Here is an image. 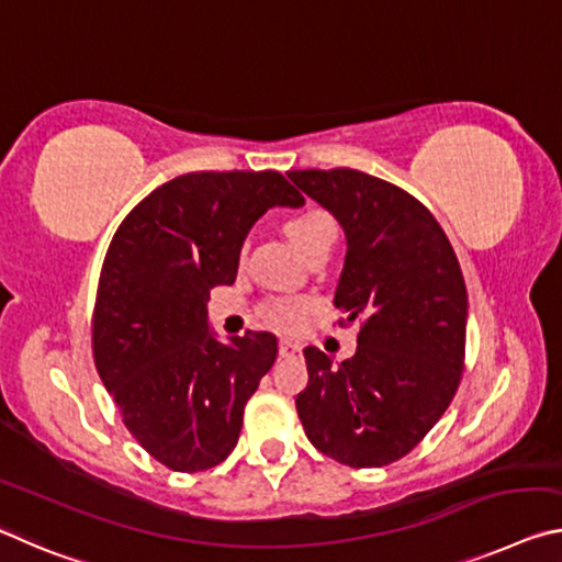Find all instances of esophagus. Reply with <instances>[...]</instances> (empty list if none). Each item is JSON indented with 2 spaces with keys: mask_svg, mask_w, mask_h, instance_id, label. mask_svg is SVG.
I'll return each instance as SVG.
<instances>
[{
  "mask_svg": "<svg viewBox=\"0 0 562 562\" xmlns=\"http://www.w3.org/2000/svg\"><path fill=\"white\" fill-rule=\"evenodd\" d=\"M300 350H302V347L297 342H292V340H282L280 342V355H282V358H295V355H300Z\"/></svg>",
  "mask_w": 562,
  "mask_h": 562,
  "instance_id": "esophagus-1",
  "label": "esophagus"
}]
</instances>
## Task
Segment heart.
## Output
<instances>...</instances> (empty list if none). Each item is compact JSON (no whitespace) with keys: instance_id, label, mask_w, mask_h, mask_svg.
Returning a JSON list of instances; mask_svg holds the SVG:
<instances>
[{"instance_id":"b5f03b06","label":"heart","mask_w":562,"mask_h":562,"mask_svg":"<svg viewBox=\"0 0 562 562\" xmlns=\"http://www.w3.org/2000/svg\"><path fill=\"white\" fill-rule=\"evenodd\" d=\"M284 235L290 237V243L297 247L300 255L310 257L317 249L335 243L337 225L329 212L319 207H307L305 212H300V215L284 222ZM313 310L315 302L307 297H278L267 302L265 317L267 323L282 329V333H295V329L305 325V319Z\"/></svg>"}]
</instances>
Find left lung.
Here are the masks:
<instances>
[{"instance_id":"left-lung-1","label":"left lung","mask_w":562,"mask_h":562,"mask_svg":"<svg viewBox=\"0 0 562 562\" xmlns=\"http://www.w3.org/2000/svg\"><path fill=\"white\" fill-rule=\"evenodd\" d=\"M288 177L345 229L337 325L360 323L358 352L340 364L305 347L300 423L342 465H390L432 430L458 393L468 290L456 249L430 210L393 182L350 167Z\"/></svg>"}]
</instances>
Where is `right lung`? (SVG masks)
Listing matches in <instances>:
<instances>
[{
  "instance_id": "add662e5",
  "label": "right lung",
  "mask_w": 562,
  "mask_h": 562,
  "mask_svg": "<svg viewBox=\"0 0 562 562\" xmlns=\"http://www.w3.org/2000/svg\"><path fill=\"white\" fill-rule=\"evenodd\" d=\"M305 198L280 172H190L149 192L114 233L92 315L97 372L142 448L175 473L235 450L247 400L278 358L270 333L217 342L207 297L237 278L249 227Z\"/></svg>"
}]
</instances>
